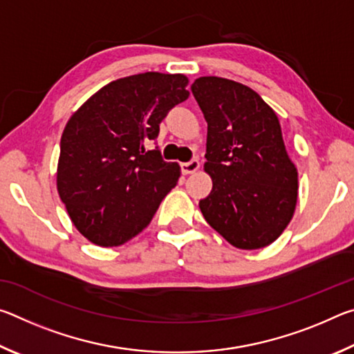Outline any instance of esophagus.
<instances>
[{
    "instance_id": "esophagus-1",
    "label": "esophagus",
    "mask_w": 354,
    "mask_h": 354,
    "mask_svg": "<svg viewBox=\"0 0 354 354\" xmlns=\"http://www.w3.org/2000/svg\"><path fill=\"white\" fill-rule=\"evenodd\" d=\"M198 169H200V162L196 159L190 160V162L181 164V171L184 173V175H192V173H195Z\"/></svg>"
}]
</instances>
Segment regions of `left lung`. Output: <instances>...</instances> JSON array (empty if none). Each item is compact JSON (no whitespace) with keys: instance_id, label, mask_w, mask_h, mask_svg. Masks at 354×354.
Returning <instances> with one entry per match:
<instances>
[{"instance_id":"8db88e82","label":"left lung","mask_w":354,"mask_h":354,"mask_svg":"<svg viewBox=\"0 0 354 354\" xmlns=\"http://www.w3.org/2000/svg\"><path fill=\"white\" fill-rule=\"evenodd\" d=\"M192 93L207 122L212 190L200 201L203 217L232 247H267L290 223L298 198L277 113L253 88L225 77L201 76Z\"/></svg>"}]
</instances>
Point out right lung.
Returning a JSON list of instances; mask_svg holds the SVG:
<instances>
[{
	"instance_id": "add662e5",
	"label": "right lung",
	"mask_w": 354,
	"mask_h": 354,
	"mask_svg": "<svg viewBox=\"0 0 354 354\" xmlns=\"http://www.w3.org/2000/svg\"><path fill=\"white\" fill-rule=\"evenodd\" d=\"M189 80L158 71L112 81L65 124L57 192L81 234L100 247H118L142 232L181 169L159 149H145L159 124L189 98Z\"/></svg>"
}]
</instances>
